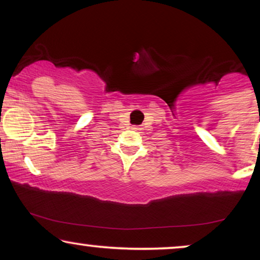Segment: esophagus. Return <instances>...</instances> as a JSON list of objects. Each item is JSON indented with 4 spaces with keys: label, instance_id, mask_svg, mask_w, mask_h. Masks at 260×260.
Here are the masks:
<instances>
[{
    "label": "esophagus",
    "instance_id": "34e87169",
    "mask_svg": "<svg viewBox=\"0 0 260 260\" xmlns=\"http://www.w3.org/2000/svg\"><path fill=\"white\" fill-rule=\"evenodd\" d=\"M133 129L134 130H141V127L140 126H133Z\"/></svg>",
    "mask_w": 260,
    "mask_h": 260
}]
</instances>
